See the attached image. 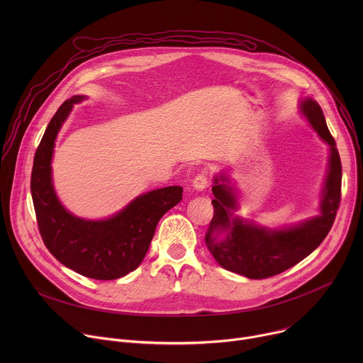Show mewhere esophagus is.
Wrapping results in <instances>:
<instances>
[{"mask_svg":"<svg viewBox=\"0 0 363 363\" xmlns=\"http://www.w3.org/2000/svg\"><path fill=\"white\" fill-rule=\"evenodd\" d=\"M192 186L195 189H198V191H202V189H205L206 186H208V175H206L205 171H202V172H199V174H196L194 177Z\"/></svg>","mask_w":363,"mask_h":363,"instance_id":"1","label":"esophagus"}]
</instances>
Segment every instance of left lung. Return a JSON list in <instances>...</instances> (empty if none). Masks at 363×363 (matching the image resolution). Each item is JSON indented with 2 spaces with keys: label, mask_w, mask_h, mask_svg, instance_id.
<instances>
[{
  "label": "left lung",
  "mask_w": 363,
  "mask_h": 363,
  "mask_svg": "<svg viewBox=\"0 0 363 363\" xmlns=\"http://www.w3.org/2000/svg\"><path fill=\"white\" fill-rule=\"evenodd\" d=\"M301 112L329 145V169L322 194L320 216L296 227L267 230L233 217L237 208L235 194L225 185V177H216L213 194L214 217L205 234V242L217 263L248 279H269L286 272L313 252L329 234L340 203L342 164L336 142L330 135L319 103L313 99L301 101ZM224 233L225 237L220 235Z\"/></svg>",
  "instance_id": "obj_1"
}]
</instances>
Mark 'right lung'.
Returning a JSON list of instances; mask_svg holds the SVG:
<instances>
[{"label": "right lung", "instance_id": "1", "mask_svg": "<svg viewBox=\"0 0 363 363\" xmlns=\"http://www.w3.org/2000/svg\"><path fill=\"white\" fill-rule=\"evenodd\" d=\"M83 99L84 96H73L51 118L34 155L31 196L38 231L47 250L63 266L84 277L115 280L142 263L160 220L182 199V186H167L139 195L108 220L89 221L66 211L51 181V158L63 122L74 103Z\"/></svg>", "mask_w": 363, "mask_h": 363}]
</instances>
